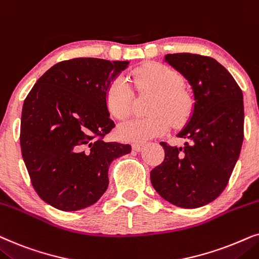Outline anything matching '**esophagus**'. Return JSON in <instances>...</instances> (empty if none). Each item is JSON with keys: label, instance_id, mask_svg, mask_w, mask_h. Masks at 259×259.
I'll use <instances>...</instances> for the list:
<instances>
[{"label": "esophagus", "instance_id": "obj_1", "mask_svg": "<svg viewBox=\"0 0 259 259\" xmlns=\"http://www.w3.org/2000/svg\"><path fill=\"white\" fill-rule=\"evenodd\" d=\"M143 146H144L143 143H134L133 144V149L135 151H141V150H142Z\"/></svg>", "mask_w": 259, "mask_h": 259}]
</instances>
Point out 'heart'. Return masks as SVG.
Listing matches in <instances>:
<instances>
[{"instance_id": "1", "label": "heart", "mask_w": 259, "mask_h": 259, "mask_svg": "<svg viewBox=\"0 0 259 259\" xmlns=\"http://www.w3.org/2000/svg\"><path fill=\"white\" fill-rule=\"evenodd\" d=\"M132 79L139 91H153L155 97L150 103L147 117H137L118 126V135L130 142L144 141L163 135L170 126L182 124L193 109L192 95L182 88V78L178 71L163 64L153 63L133 71ZM105 106L117 119H124L133 110L134 91L123 78H115L106 86ZM171 119L169 120V118Z\"/></svg>"}]
</instances>
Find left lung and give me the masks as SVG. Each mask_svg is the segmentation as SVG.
Segmentation results:
<instances>
[{"label": "left lung", "instance_id": "left-lung-1", "mask_svg": "<svg viewBox=\"0 0 259 259\" xmlns=\"http://www.w3.org/2000/svg\"><path fill=\"white\" fill-rule=\"evenodd\" d=\"M165 61L192 85V118L178 137L182 148L161 142L164 160L150 171L158 194L182 208H198L215 200L229 184L244 139L242 89L213 58L193 53L165 55Z\"/></svg>", "mask_w": 259, "mask_h": 259}]
</instances>
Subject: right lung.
Instances as JSON below:
<instances>
[{"label": "right lung", "mask_w": 259, "mask_h": 259, "mask_svg": "<svg viewBox=\"0 0 259 259\" xmlns=\"http://www.w3.org/2000/svg\"><path fill=\"white\" fill-rule=\"evenodd\" d=\"M127 61L74 58L37 79L23 102L20 144L36 194L61 211L95 204L109 185V165L132 151L105 142L115 127L105 106L109 82Z\"/></svg>", "instance_id": "right-lung-1"}]
</instances>
